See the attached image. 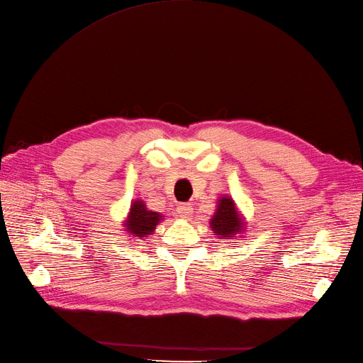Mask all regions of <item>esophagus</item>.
<instances>
[{"label":"esophagus","mask_w":363,"mask_h":363,"mask_svg":"<svg viewBox=\"0 0 363 363\" xmlns=\"http://www.w3.org/2000/svg\"><path fill=\"white\" fill-rule=\"evenodd\" d=\"M192 212H194V208L189 203H182L177 206V215L182 219H189L192 216Z\"/></svg>","instance_id":"obj_1"}]
</instances>
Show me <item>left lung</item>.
Listing matches in <instances>:
<instances>
[{
	"label": "left lung",
	"mask_w": 363,
	"mask_h": 363,
	"mask_svg": "<svg viewBox=\"0 0 363 363\" xmlns=\"http://www.w3.org/2000/svg\"><path fill=\"white\" fill-rule=\"evenodd\" d=\"M211 228L219 238H233L238 233H242L244 224L240 223V216L232 199L223 196L219 199L218 208L211 219Z\"/></svg>",
	"instance_id": "obj_1"
}]
</instances>
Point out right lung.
<instances>
[{
    "instance_id": "obj_1",
    "label": "right lung",
    "mask_w": 363,
    "mask_h": 363,
    "mask_svg": "<svg viewBox=\"0 0 363 363\" xmlns=\"http://www.w3.org/2000/svg\"><path fill=\"white\" fill-rule=\"evenodd\" d=\"M160 219L162 215L148 211L144 201H133L130 206V212L124 223V225L127 227L125 232H128L135 239H145V236L155 232Z\"/></svg>"
}]
</instances>
